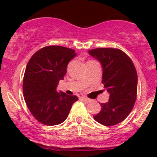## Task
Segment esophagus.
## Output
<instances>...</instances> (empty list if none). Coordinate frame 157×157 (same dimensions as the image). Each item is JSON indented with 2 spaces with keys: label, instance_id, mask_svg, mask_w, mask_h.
Listing matches in <instances>:
<instances>
[{
  "label": "esophagus",
  "instance_id": "1",
  "mask_svg": "<svg viewBox=\"0 0 157 157\" xmlns=\"http://www.w3.org/2000/svg\"><path fill=\"white\" fill-rule=\"evenodd\" d=\"M81 99H82V100L83 101H85V102H86V103H90V102H91V100L90 99V98H86V97H85V96H82V97H81Z\"/></svg>",
  "mask_w": 157,
  "mask_h": 157
}]
</instances>
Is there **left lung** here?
Returning a JSON list of instances; mask_svg holds the SVG:
<instances>
[{"mask_svg":"<svg viewBox=\"0 0 157 157\" xmlns=\"http://www.w3.org/2000/svg\"><path fill=\"white\" fill-rule=\"evenodd\" d=\"M89 54L103 67V84L109 92L108 102L100 103L101 111L94 117L100 124L111 126L123 121L133 109L137 98L138 76L133 62L119 49L97 48Z\"/></svg>","mask_w":157,"mask_h":157,"instance_id":"1","label":"left lung"}]
</instances>
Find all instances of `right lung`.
<instances>
[{
  "label": "right lung",
  "instance_id": "right-lung-1",
  "mask_svg": "<svg viewBox=\"0 0 157 157\" xmlns=\"http://www.w3.org/2000/svg\"><path fill=\"white\" fill-rule=\"evenodd\" d=\"M76 55L72 49L49 45L36 51L28 61L23 76V97L31 113L41 124H61L78 100L77 96L56 90L67 64Z\"/></svg>",
  "mask_w": 157,
  "mask_h": 157
}]
</instances>
